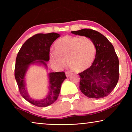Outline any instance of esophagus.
I'll list each match as a JSON object with an SVG mask.
<instances>
[{
  "label": "esophagus",
  "instance_id": "34e87169",
  "mask_svg": "<svg viewBox=\"0 0 132 132\" xmlns=\"http://www.w3.org/2000/svg\"><path fill=\"white\" fill-rule=\"evenodd\" d=\"M65 73H66V76L67 77H68L70 76V75L71 74V73L70 72V71H66Z\"/></svg>",
  "mask_w": 132,
  "mask_h": 132
}]
</instances>
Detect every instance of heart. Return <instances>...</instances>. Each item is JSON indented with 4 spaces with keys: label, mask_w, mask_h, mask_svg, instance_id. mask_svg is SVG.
Wrapping results in <instances>:
<instances>
[{
    "label": "heart",
    "mask_w": 132,
    "mask_h": 132,
    "mask_svg": "<svg viewBox=\"0 0 132 132\" xmlns=\"http://www.w3.org/2000/svg\"><path fill=\"white\" fill-rule=\"evenodd\" d=\"M56 52L50 53V60L59 68L69 66L77 72H81L92 65L95 56V46L93 40L88 37L66 35L55 43Z\"/></svg>",
    "instance_id": "obj_1"
}]
</instances>
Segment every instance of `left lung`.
Returning <instances> with one entry per match:
<instances>
[{"label":"left lung","mask_w":132,"mask_h":132,"mask_svg":"<svg viewBox=\"0 0 132 132\" xmlns=\"http://www.w3.org/2000/svg\"><path fill=\"white\" fill-rule=\"evenodd\" d=\"M71 33L89 37L96 49L92 65L79 73L80 90L88 98L106 97L117 86L119 76V59L112 44L104 35L91 29L84 28Z\"/></svg>","instance_id":"8db88e82"}]
</instances>
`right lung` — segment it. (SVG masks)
I'll list each match as a JSON object with an SVG mask.
<instances>
[{
	"label": "right lung",
	"mask_w": 132,
	"mask_h": 132,
	"mask_svg": "<svg viewBox=\"0 0 132 132\" xmlns=\"http://www.w3.org/2000/svg\"><path fill=\"white\" fill-rule=\"evenodd\" d=\"M59 36V34L55 32L37 34L33 35L24 42L17 55L14 76L20 93L26 100L37 106H47L53 104L57 100L62 83L66 79L65 73L60 71L50 73L48 94L44 99L39 101L32 99L28 95L24 82L26 73L28 66L35 62H40L46 66L45 61L47 62L50 60L51 45Z\"/></svg>",
	"instance_id": "obj_1"
}]
</instances>
